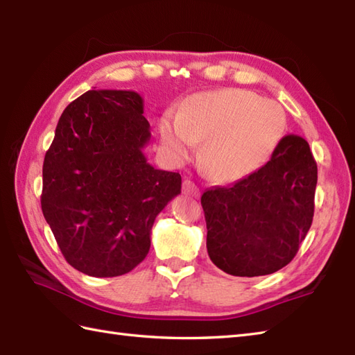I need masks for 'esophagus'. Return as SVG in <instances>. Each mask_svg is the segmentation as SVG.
I'll return each mask as SVG.
<instances>
[{"mask_svg": "<svg viewBox=\"0 0 355 355\" xmlns=\"http://www.w3.org/2000/svg\"><path fill=\"white\" fill-rule=\"evenodd\" d=\"M183 192L186 193V195H191V197H198V193H200V191H198V187L195 186L191 180H184L183 182Z\"/></svg>", "mask_w": 355, "mask_h": 355, "instance_id": "1", "label": "esophagus"}]
</instances>
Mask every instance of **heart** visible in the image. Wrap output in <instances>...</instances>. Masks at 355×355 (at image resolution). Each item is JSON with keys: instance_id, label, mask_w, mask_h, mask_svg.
I'll return each mask as SVG.
<instances>
[{"instance_id": "1", "label": "heart", "mask_w": 355, "mask_h": 355, "mask_svg": "<svg viewBox=\"0 0 355 355\" xmlns=\"http://www.w3.org/2000/svg\"><path fill=\"white\" fill-rule=\"evenodd\" d=\"M284 108L247 89L225 88L189 97L178 116L166 114L160 135L166 149L186 160L202 141L201 169L218 182L243 178L259 168L281 141Z\"/></svg>"}]
</instances>
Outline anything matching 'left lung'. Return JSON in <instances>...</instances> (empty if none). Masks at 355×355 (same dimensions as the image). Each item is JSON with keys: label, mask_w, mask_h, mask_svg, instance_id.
I'll list each match as a JSON object with an SVG mask.
<instances>
[{"label": "left lung", "mask_w": 355, "mask_h": 355, "mask_svg": "<svg viewBox=\"0 0 355 355\" xmlns=\"http://www.w3.org/2000/svg\"><path fill=\"white\" fill-rule=\"evenodd\" d=\"M318 164L308 141L285 135L270 160L232 186L201 197L207 253L241 277L266 276L293 261L311 227Z\"/></svg>", "instance_id": "8db88e82"}]
</instances>
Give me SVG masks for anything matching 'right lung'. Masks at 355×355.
Here are the masks:
<instances>
[{
  "mask_svg": "<svg viewBox=\"0 0 355 355\" xmlns=\"http://www.w3.org/2000/svg\"><path fill=\"white\" fill-rule=\"evenodd\" d=\"M143 99L92 89L59 119L42 166L41 207L64 258L94 277L125 275L146 258L157 215L182 193V175L155 169Z\"/></svg>",
  "mask_w": 355,
  "mask_h": 355,
  "instance_id": "add662e5",
  "label": "right lung"
}]
</instances>
